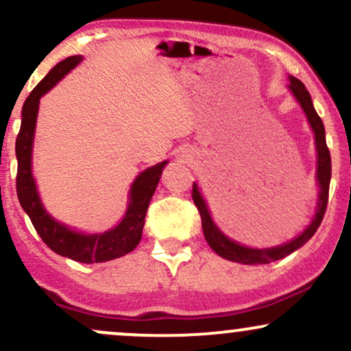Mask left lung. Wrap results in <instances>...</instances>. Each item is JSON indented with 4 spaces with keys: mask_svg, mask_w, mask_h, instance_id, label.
I'll list each match as a JSON object with an SVG mask.
<instances>
[{
    "mask_svg": "<svg viewBox=\"0 0 351 351\" xmlns=\"http://www.w3.org/2000/svg\"><path fill=\"white\" fill-rule=\"evenodd\" d=\"M289 88L293 91V95L296 96V99L301 103V106L306 112L307 119L312 130L315 134V143H317V181L320 186L319 193V206L317 213H315L314 221L311 222V226L302 232L299 237L291 240L289 243L281 245V247L274 248H263V250H256V248H247L243 245H239L234 240L227 239L221 230L214 226L213 219L209 216L208 206H206L204 199L201 197L199 189L196 184H193V201L196 204L197 210H199L201 222H202V232H204V237L208 240L209 247L213 248L217 255H221L222 258L237 261V263L243 265H261V263H271L274 260H281L285 256H288L289 253L298 250L299 247H302L304 243L309 240L312 235L315 234V230L319 229L320 222L325 216V209H327L328 202V188H330V176H332V162H330V152H328L327 142H325V129L324 122L319 117V114L315 112L314 104H312L309 91L306 90L302 82H299L298 78L289 77Z\"/></svg>",
    "mask_w": 351,
    "mask_h": 351,
    "instance_id": "obj_1",
    "label": "left lung"
}]
</instances>
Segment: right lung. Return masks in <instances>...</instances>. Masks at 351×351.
<instances>
[{
    "instance_id": "add662e5",
    "label": "right lung",
    "mask_w": 351,
    "mask_h": 351,
    "mask_svg": "<svg viewBox=\"0 0 351 351\" xmlns=\"http://www.w3.org/2000/svg\"><path fill=\"white\" fill-rule=\"evenodd\" d=\"M80 62H82V55H73V57L57 63L49 71L47 77L34 88L24 103L23 121H21V129L18 138H16V158H18L16 191H18L21 206L31 219L34 229L37 230V234L40 235V239L50 250L80 261V263H101V261H109L128 255L141 242L147 209H149L150 199L167 162L155 165L137 176L130 188V202L124 219L119 222V226L104 232V234H78V232L62 226L60 222H57L45 213L31 173L32 138L34 130H36L39 101L50 88L55 86L58 80L65 77Z\"/></svg>"
}]
</instances>
